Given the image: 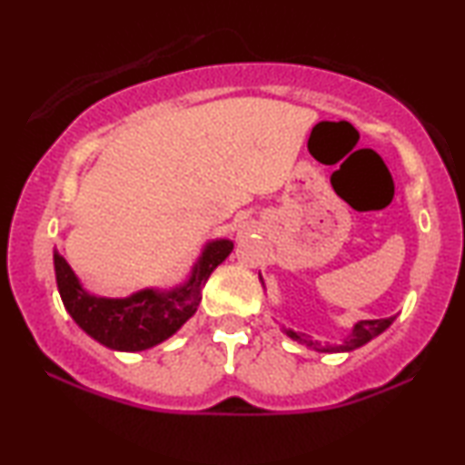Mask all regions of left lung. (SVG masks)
<instances>
[{"mask_svg": "<svg viewBox=\"0 0 465 465\" xmlns=\"http://www.w3.org/2000/svg\"><path fill=\"white\" fill-rule=\"evenodd\" d=\"M396 320V317H385V320H364V322H358L351 330V334L347 336L345 342L342 345H336V347H322L320 342H313L309 341L304 334H298L294 330H285V334L290 336V339H294L298 342H302V345L307 347H313L317 351H353V349H358L361 345H366L368 341H372L374 336H379L383 330H387L391 326V322Z\"/></svg>", "mask_w": 465, "mask_h": 465, "instance_id": "left-lung-1", "label": "left lung"}]
</instances>
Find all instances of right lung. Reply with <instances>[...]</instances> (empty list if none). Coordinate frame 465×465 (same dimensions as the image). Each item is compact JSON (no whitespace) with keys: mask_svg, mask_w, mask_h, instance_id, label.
Here are the masks:
<instances>
[{"mask_svg":"<svg viewBox=\"0 0 465 465\" xmlns=\"http://www.w3.org/2000/svg\"><path fill=\"white\" fill-rule=\"evenodd\" d=\"M231 252L228 239L207 243L188 282L171 292L142 290L129 298H101L82 288L72 266L54 250L56 285L69 315L88 336L116 351H143L167 341L194 315L203 285Z\"/></svg>","mask_w":465,"mask_h":465,"instance_id":"1","label":"right lung"}]
</instances>
